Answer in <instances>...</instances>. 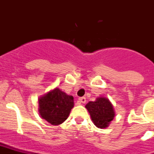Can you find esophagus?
I'll return each mask as SVG.
<instances>
[{
  "label": "esophagus",
  "instance_id": "34e87169",
  "mask_svg": "<svg viewBox=\"0 0 154 154\" xmlns=\"http://www.w3.org/2000/svg\"><path fill=\"white\" fill-rule=\"evenodd\" d=\"M79 102H81V103H86V98L85 97H81V98H79Z\"/></svg>",
  "mask_w": 154,
  "mask_h": 154
}]
</instances>
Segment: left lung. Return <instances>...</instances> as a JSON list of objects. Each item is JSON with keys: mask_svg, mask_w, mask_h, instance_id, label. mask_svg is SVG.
Listing matches in <instances>:
<instances>
[{"mask_svg": "<svg viewBox=\"0 0 154 154\" xmlns=\"http://www.w3.org/2000/svg\"><path fill=\"white\" fill-rule=\"evenodd\" d=\"M85 107L94 125L100 128H106L114 117L113 106L106 98L99 97L95 102H89Z\"/></svg>", "mask_w": 154, "mask_h": 154, "instance_id": "8db88e82", "label": "left lung"}]
</instances>
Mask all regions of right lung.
<instances>
[{"label":"right lung","instance_id":"obj_1","mask_svg":"<svg viewBox=\"0 0 154 154\" xmlns=\"http://www.w3.org/2000/svg\"><path fill=\"white\" fill-rule=\"evenodd\" d=\"M73 107V97L57 88L39 99L40 115L53 125L64 122Z\"/></svg>","mask_w":154,"mask_h":154}]
</instances>
